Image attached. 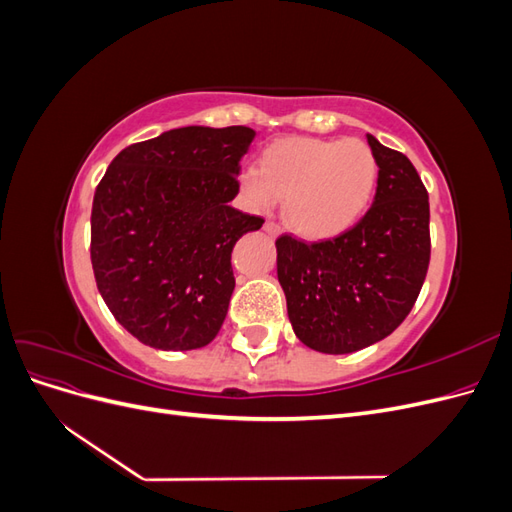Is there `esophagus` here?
Returning <instances> with one entry per match:
<instances>
[{
  "instance_id": "obj_1",
  "label": "esophagus",
  "mask_w": 512,
  "mask_h": 512,
  "mask_svg": "<svg viewBox=\"0 0 512 512\" xmlns=\"http://www.w3.org/2000/svg\"><path fill=\"white\" fill-rule=\"evenodd\" d=\"M262 228H265V232H267V235H271V237H277L282 232L280 224H275V222H267Z\"/></svg>"
}]
</instances>
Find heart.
Wrapping results in <instances>:
<instances>
[{
  "label": "heart",
  "mask_w": 512,
  "mask_h": 512,
  "mask_svg": "<svg viewBox=\"0 0 512 512\" xmlns=\"http://www.w3.org/2000/svg\"><path fill=\"white\" fill-rule=\"evenodd\" d=\"M376 181L378 160L359 138H282L262 151L258 170H243L241 190L260 213L286 198L284 218L299 235L329 239L361 218Z\"/></svg>",
  "instance_id": "b5f03b06"
}]
</instances>
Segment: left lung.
Masks as SVG:
<instances>
[{
	"mask_svg": "<svg viewBox=\"0 0 512 512\" xmlns=\"http://www.w3.org/2000/svg\"><path fill=\"white\" fill-rule=\"evenodd\" d=\"M367 143L378 160V188L363 218L333 239L275 241L294 335L327 354L356 352L391 335L414 307L429 267L425 185L404 153L371 134Z\"/></svg>",
	"mask_w": 512,
	"mask_h": 512,
	"instance_id": "left-lung-1",
	"label": "left lung"
}]
</instances>
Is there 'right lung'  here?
<instances>
[{
	"mask_svg": "<svg viewBox=\"0 0 512 512\" xmlns=\"http://www.w3.org/2000/svg\"><path fill=\"white\" fill-rule=\"evenodd\" d=\"M245 126L168 130L123 149L91 207V267L104 303L138 342L207 346L235 290L230 254L265 220L230 207Z\"/></svg>",
	"mask_w": 512,
	"mask_h": 512,
	"instance_id": "1",
	"label": "right lung"
}]
</instances>
